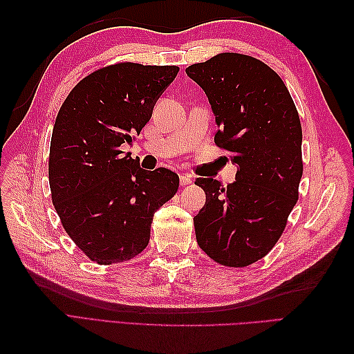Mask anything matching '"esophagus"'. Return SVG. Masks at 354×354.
I'll list each match as a JSON object with an SVG mask.
<instances>
[{"label": "esophagus", "instance_id": "1", "mask_svg": "<svg viewBox=\"0 0 354 354\" xmlns=\"http://www.w3.org/2000/svg\"><path fill=\"white\" fill-rule=\"evenodd\" d=\"M179 181H181V185H189L193 183V179L190 175H181L179 176Z\"/></svg>", "mask_w": 354, "mask_h": 354}]
</instances>
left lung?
I'll list each match as a JSON object with an SVG mask.
<instances>
[{"instance_id":"left-lung-1","label":"left lung","mask_w":354,"mask_h":354,"mask_svg":"<svg viewBox=\"0 0 354 354\" xmlns=\"http://www.w3.org/2000/svg\"><path fill=\"white\" fill-rule=\"evenodd\" d=\"M185 73L212 104L216 146L237 165L227 187L213 178L194 183L207 198L193 219L198 245L221 265L243 268L272 250L297 204L301 123L283 80L259 59L221 53Z\"/></svg>"}]
</instances>
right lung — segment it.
Masks as SVG:
<instances>
[{"label": "right lung", "mask_w": 354, "mask_h": 354, "mask_svg": "<svg viewBox=\"0 0 354 354\" xmlns=\"http://www.w3.org/2000/svg\"><path fill=\"white\" fill-rule=\"evenodd\" d=\"M178 71L175 65L104 66L80 80L59 109L48 160L53 205L73 242L99 265L145 250L155 212L178 192L175 171H147L122 150Z\"/></svg>", "instance_id": "right-lung-1"}]
</instances>
